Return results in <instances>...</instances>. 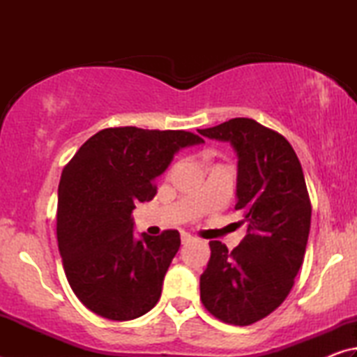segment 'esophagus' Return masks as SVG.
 I'll use <instances>...</instances> for the list:
<instances>
[{"mask_svg":"<svg viewBox=\"0 0 357 357\" xmlns=\"http://www.w3.org/2000/svg\"><path fill=\"white\" fill-rule=\"evenodd\" d=\"M193 238L190 236V234L189 233H183V234H181V241H183V244H187V243H190V241H192Z\"/></svg>","mask_w":357,"mask_h":357,"instance_id":"1","label":"esophagus"}]
</instances>
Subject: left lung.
Returning <instances> with one entry per match:
<instances>
[{
	"label": "left lung",
	"instance_id": "1",
	"mask_svg": "<svg viewBox=\"0 0 357 357\" xmlns=\"http://www.w3.org/2000/svg\"><path fill=\"white\" fill-rule=\"evenodd\" d=\"M229 142L238 154L236 208L247 233L228 252L211 241L200 277L206 310L234 326L257 323L279 307L294 285L310 231L312 204L301 162L279 132L250 118H233L198 130Z\"/></svg>",
	"mask_w": 357,
	"mask_h": 357
}]
</instances>
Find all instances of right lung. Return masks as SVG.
<instances>
[{
  "label": "right lung",
  "instance_id": "1",
  "mask_svg": "<svg viewBox=\"0 0 357 357\" xmlns=\"http://www.w3.org/2000/svg\"><path fill=\"white\" fill-rule=\"evenodd\" d=\"M200 143L202 137L185 130L110 128L84 142L64 167L58 249L72 291L86 309L128 321L157 304L181 238L165 229L135 239L132 211L153 200L154 179L179 149Z\"/></svg>",
  "mask_w": 357,
  "mask_h": 357
}]
</instances>
